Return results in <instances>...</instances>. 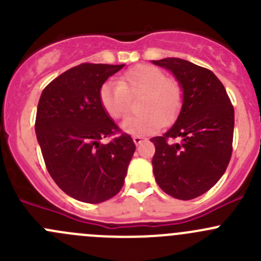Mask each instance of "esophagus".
Returning <instances> with one entry per match:
<instances>
[{
    "mask_svg": "<svg viewBox=\"0 0 261 261\" xmlns=\"http://www.w3.org/2000/svg\"><path fill=\"white\" fill-rule=\"evenodd\" d=\"M142 137H139V136H134L133 137V142H134V144H139L142 142Z\"/></svg>",
    "mask_w": 261,
    "mask_h": 261,
    "instance_id": "esophagus-1",
    "label": "esophagus"
}]
</instances>
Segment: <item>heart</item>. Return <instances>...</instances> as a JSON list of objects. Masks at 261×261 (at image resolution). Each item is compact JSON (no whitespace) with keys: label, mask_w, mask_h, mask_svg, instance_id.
I'll use <instances>...</instances> for the list:
<instances>
[{"label":"heart","mask_w":261,"mask_h":261,"mask_svg":"<svg viewBox=\"0 0 261 261\" xmlns=\"http://www.w3.org/2000/svg\"><path fill=\"white\" fill-rule=\"evenodd\" d=\"M139 96L137 110L141 114L123 120L120 128L128 134L146 136L174 120L181 105L182 91L162 69L141 64L123 73L118 82H105L99 92L102 109L114 119L125 117L129 99Z\"/></svg>","instance_id":"b5f03b06"}]
</instances>
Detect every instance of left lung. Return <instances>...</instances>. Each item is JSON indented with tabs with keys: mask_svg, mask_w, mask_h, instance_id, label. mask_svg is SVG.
<instances>
[{
	"mask_svg": "<svg viewBox=\"0 0 261 261\" xmlns=\"http://www.w3.org/2000/svg\"><path fill=\"white\" fill-rule=\"evenodd\" d=\"M174 74L182 91L172 127L153 137V175L166 194L190 200L204 194L228 166L234 112L224 86L212 71L181 58L152 61ZM180 138L179 144L171 139Z\"/></svg>",
	"mask_w": 261,
	"mask_h": 261,
	"instance_id": "8db88e82",
	"label": "left lung"
}]
</instances>
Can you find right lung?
<instances>
[{
  "label": "right lung",
  "mask_w": 261,
  "mask_h": 261,
  "mask_svg": "<svg viewBox=\"0 0 261 261\" xmlns=\"http://www.w3.org/2000/svg\"><path fill=\"white\" fill-rule=\"evenodd\" d=\"M123 67H73L54 79L38 102L35 133L46 169L54 182L80 202L96 204L117 195L136 151L127 133L100 143L119 130L102 109L100 89Z\"/></svg>",
  "instance_id": "obj_1"
}]
</instances>
